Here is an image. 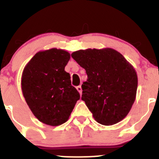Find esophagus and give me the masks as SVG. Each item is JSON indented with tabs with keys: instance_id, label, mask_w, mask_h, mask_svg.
<instances>
[{
	"instance_id": "34e87169",
	"label": "esophagus",
	"mask_w": 159,
	"mask_h": 159,
	"mask_svg": "<svg viewBox=\"0 0 159 159\" xmlns=\"http://www.w3.org/2000/svg\"><path fill=\"white\" fill-rule=\"evenodd\" d=\"M76 89L78 90V91L80 93V94H81V91H82V89H81V86H78V87H76Z\"/></svg>"
}]
</instances>
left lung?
Returning <instances> with one entry per match:
<instances>
[{"mask_svg":"<svg viewBox=\"0 0 159 159\" xmlns=\"http://www.w3.org/2000/svg\"><path fill=\"white\" fill-rule=\"evenodd\" d=\"M84 68L87 81L83 82L81 100L94 120L112 125L129 113L136 97L138 76L134 67L115 50H79L71 54Z\"/></svg>","mask_w":159,"mask_h":159,"instance_id":"1","label":"left lung"}]
</instances>
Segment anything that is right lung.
I'll return each instance as SVG.
<instances>
[{"instance_id":"add662e5","label":"right lung","mask_w":159,"mask_h":159,"mask_svg":"<svg viewBox=\"0 0 159 159\" xmlns=\"http://www.w3.org/2000/svg\"><path fill=\"white\" fill-rule=\"evenodd\" d=\"M70 54L62 49L38 51L25 67L21 89L35 117L51 126H58L69 118L80 94L71 85L65 70Z\"/></svg>"}]
</instances>
